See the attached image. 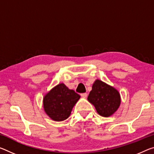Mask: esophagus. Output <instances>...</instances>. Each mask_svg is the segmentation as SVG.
<instances>
[{
	"instance_id": "obj_1",
	"label": "esophagus",
	"mask_w": 154,
	"mask_h": 154,
	"mask_svg": "<svg viewBox=\"0 0 154 154\" xmlns=\"http://www.w3.org/2000/svg\"><path fill=\"white\" fill-rule=\"evenodd\" d=\"M88 96V94L87 93H82L81 94V97H82V98H86Z\"/></svg>"
}]
</instances>
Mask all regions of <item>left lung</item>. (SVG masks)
Returning a JSON list of instances; mask_svg holds the SVG:
<instances>
[{"instance_id": "obj_1", "label": "left lung", "mask_w": 154, "mask_h": 154, "mask_svg": "<svg viewBox=\"0 0 154 154\" xmlns=\"http://www.w3.org/2000/svg\"><path fill=\"white\" fill-rule=\"evenodd\" d=\"M88 100L94 105L99 115L104 117H108L113 114L121 103L119 92L113 87L99 79H97L92 85Z\"/></svg>"}]
</instances>
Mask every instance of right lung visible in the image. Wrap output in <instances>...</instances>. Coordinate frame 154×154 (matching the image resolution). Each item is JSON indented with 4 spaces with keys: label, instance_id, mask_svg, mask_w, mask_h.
Here are the masks:
<instances>
[{
    "label": "right lung",
    "instance_id": "1",
    "mask_svg": "<svg viewBox=\"0 0 154 154\" xmlns=\"http://www.w3.org/2000/svg\"><path fill=\"white\" fill-rule=\"evenodd\" d=\"M79 98L80 95L74 90L68 89L64 84H60L44 97V109L53 121H64L70 116Z\"/></svg>",
    "mask_w": 154,
    "mask_h": 154
}]
</instances>
